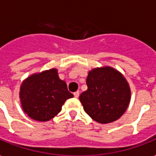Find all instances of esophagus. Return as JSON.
<instances>
[{"label":"esophagus","mask_w":156,"mask_h":156,"mask_svg":"<svg viewBox=\"0 0 156 156\" xmlns=\"http://www.w3.org/2000/svg\"><path fill=\"white\" fill-rule=\"evenodd\" d=\"M79 95H80V92H74V96H75V98H78L79 97Z\"/></svg>","instance_id":"1"}]
</instances>
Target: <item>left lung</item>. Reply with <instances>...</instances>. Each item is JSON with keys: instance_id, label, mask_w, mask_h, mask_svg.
I'll return each instance as SVG.
<instances>
[{"instance_id": "1", "label": "left lung", "mask_w": 156, "mask_h": 156, "mask_svg": "<svg viewBox=\"0 0 156 156\" xmlns=\"http://www.w3.org/2000/svg\"><path fill=\"white\" fill-rule=\"evenodd\" d=\"M87 90L79 97L85 112L98 123L118 120L131 100L127 80L121 72L109 66L93 69L87 78Z\"/></svg>"}]
</instances>
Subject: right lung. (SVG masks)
Masks as SVG:
<instances>
[{
	"mask_svg": "<svg viewBox=\"0 0 156 156\" xmlns=\"http://www.w3.org/2000/svg\"><path fill=\"white\" fill-rule=\"evenodd\" d=\"M73 97L66 82L59 79L57 69L31 75L23 81L19 92L23 110L38 121H50Z\"/></svg>",
	"mask_w": 156,
	"mask_h": 156,
	"instance_id": "right-lung-1",
	"label": "right lung"
}]
</instances>
